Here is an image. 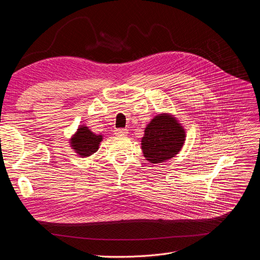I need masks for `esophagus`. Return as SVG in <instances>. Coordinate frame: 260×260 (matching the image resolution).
<instances>
[{"mask_svg":"<svg viewBox=\"0 0 260 260\" xmlns=\"http://www.w3.org/2000/svg\"><path fill=\"white\" fill-rule=\"evenodd\" d=\"M114 132H115L116 136H126V134L128 133V130H127V129L119 128V129H115V130H114Z\"/></svg>","mask_w":260,"mask_h":260,"instance_id":"34e87169","label":"esophagus"}]
</instances>
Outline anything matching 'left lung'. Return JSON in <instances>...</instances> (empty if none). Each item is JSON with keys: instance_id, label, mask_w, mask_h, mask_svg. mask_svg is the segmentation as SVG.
I'll return each instance as SVG.
<instances>
[{"instance_id": "left-lung-1", "label": "left lung", "mask_w": 260, "mask_h": 260, "mask_svg": "<svg viewBox=\"0 0 260 260\" xmlns=\"http://www.w3.org/2000/svg\"><path fill=\"white\" fill-rule=\"evenodd\" d=\"M184 141L185 130L177 118L170 113H161L145 128L141 145L145 159L157 164L174 158Z\"/></svg>"}]
</instances>
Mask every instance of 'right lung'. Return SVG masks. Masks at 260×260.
Segmentation results:
<instances>
[{
	"mask_svg": "<svg viewBox=\"0 0 260 260\" xmlns=\"http://www.w3.org/2000/svg\"><path fill=\"white\" fill-rule=\"evenodd\" d=\"M103 137L96 134L88 129V127L80 124L77 132L69 140L70 147L81 158L90 157L98 149Z\"/></svg>",
	"mask_w": 260,
	"mask_h": 260,
	"instance_id": "1",
	"label": "right lung"
}]
</instances>
